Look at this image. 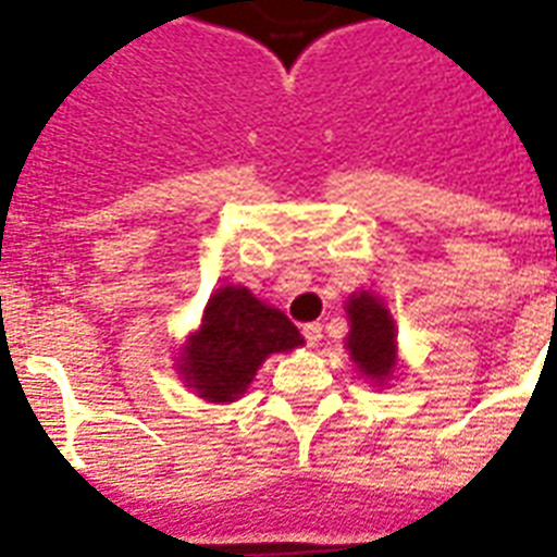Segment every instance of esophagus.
<instances>
[{
  "label": "esophagus",
  "instance_id": "obj_1",
  "mask_svg": "<svg viewBox=\"0 0 557 557\" xmlns=\"http://www.w3.org/2000/svg\"><path fill=\"white\" fill-rule=\"evenodd\" d=\"M302 337H306V343H309V346H318V343L323 341V325L306 323L302 325Z\"/></svg>",
  "mask_w": 557,
  "mask_h": 557
}]
</instances>
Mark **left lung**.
I'll return each mask as SVG.
<instances>
[{
  "label": "left lung",
  "mask_w": 557,
  "mask_h": 557,
  "mask_svg": "<svg viewBox=\"0 0 557 557\" xmlns=\"http://www.w3.org/2000/svg\"><path fill=\"white\" fill-rule=\"evenodd\" d=\"M346 318H349V334H346L349 360L357 366L360 377H366L372 386L386 388L400 369L397 325L392 311L377 294L355 292L346 300Z\"/></svg>",
  "instance_id": "8db88e82"
}]
</instances>
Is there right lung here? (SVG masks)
Masks as SVG:
<instances>
[{
	"label": "right lung",
	"instance_id": "obj_1",
	"mask_svg": "<svg viewBox=\"0 0 557 557\" xmlns=\"http://www.w3.org/2000/svg\"><path fill=\"white\" fill-rule=\"evenodd\" d=\"M297 325L246 286H220L208 297L200 325L176 351V374L208 404L246 395L265 357L302 346Z\"/></svg>",
	"mask_w": 557,
	"mask_h": 557
}]
</instances>
